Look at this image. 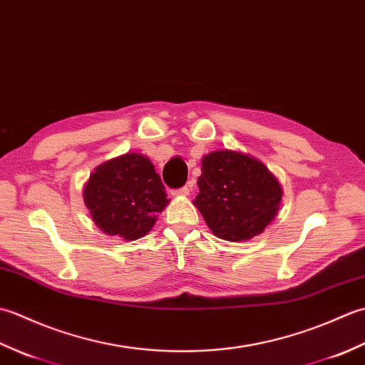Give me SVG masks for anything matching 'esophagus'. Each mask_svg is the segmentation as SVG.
Instances as JSON below:
<instances>
[{
  "instance_id": "esophagus-1",
  "label": "esophagus",
  "mask_w": 365,
  "mask_h": 365,
  "mask_svg": "<svg viewBox=\"0 0 365 365\" xmlns=\"http://www.w3.org/2000/svg\"><path fill=\"white\" fill-rule=\"evenodd\" d=\"M192 185H195V180H190L187 185H185V187L173 190V196H188Z\"/></svg>"
}]
</instances>
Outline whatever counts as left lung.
<instances>
[{
  "mask_svg": "<svg viewBox=\"0 0 365 365\" xmlns=\"http://www.w3.org/2000/svg\"><path fill=\"white\" fill-rule=\"evenodd\" d=\"M195 205L213 234L227 242H243L273 221L282 188L255 158L234 150H218L202 158Z\"/></svg>",
  "mask_w": 365,
  "mask_h": 365,
  "instance_id": "obj_1",
  "label": "left lung"
}]
</instances>
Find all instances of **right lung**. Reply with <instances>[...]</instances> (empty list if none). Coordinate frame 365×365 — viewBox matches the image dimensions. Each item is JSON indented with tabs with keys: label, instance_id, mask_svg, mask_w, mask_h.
I'll return each instance as SVG.
<instances>
[{
	"label": "right lung",
	"instance_id": "obj_1",
	"mask_svg": "<svg viewBox=\"0 0 365 365\" xmlns=\"http://www.w3.org/2000/svg\"><path fill=\"white\" fill-rule=\"evenodd\" d=\"M83 197L97 226L123 240L144 237L169 202L150 160L139 153L100 165L89 177Z\"/></svg>",
	"mask_w": 365,
	"mask_h": 365
}]
</instances>
